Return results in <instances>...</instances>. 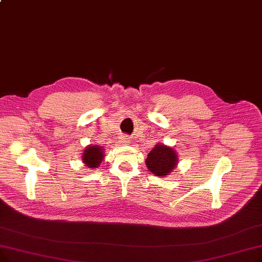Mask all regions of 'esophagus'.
Masks as SVG:
<instances>
[{
    "label": "esophagus",
    "instance_id": "1",
    "mask_svg": "<svg viewBox=\"0 0 262 262\" xmlns=\"http://www.w3.org/2000/svg\"><path fill=\"white\" fill-rule=\"evenodd\" d=\"M122 143H125V144L129 143V139H128L127 137H123V138H122Z\"/></svg>",
    "mask_w": 262,
    "mask_h": 262
}]
</instances>
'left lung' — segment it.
<instances>
[{
	"label": "left lung",
	"mask_w": 262,
	"mask_h": 262,
	"mask_svg": "<svg viewBox=\"0 0 262 262\" xmlns=\"http://www.w3.org/2000/svg\"><path fill=\"white\" fill-rule=\"evenodd\" d=\"M145 165L157 177L169 176L178 165V154L173 147L157 143L147 154Z\"/></svg>",
	"instance_id": "obj_1"
}]
</instances>
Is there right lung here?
I'll return each mask as SVG.
<instances>
[{
	"label": "right lung",
	"mask_w": 262,
	"mask_h": 262,
	"mask_svg": "<svg viewBox=\"0 0 262 262\" xmlns=\"http://www.w3.org/2000/svg\"><path fill=\"white\" fill-rule=\"evenodd\" d=\"M104 147L99 145H88L81 156L82 163L88 168H97L104 159Z\"/></svg>",
	"instance_id": "obj_1"
}]
</instances>
